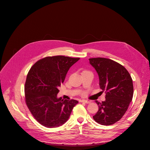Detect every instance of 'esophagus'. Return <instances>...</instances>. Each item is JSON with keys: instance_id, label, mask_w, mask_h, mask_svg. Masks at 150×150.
Wrapping results in <instances>:
<instances>
[{"instance_id": "1", "label": "esophagus", "mask_w": 150, "mask_h": 150, "mask_svg": "<svg viewBox=\"0 0 150 150\" xmlns=\"http://www.w3.org/2000/svg\"><path fill=\"white\" fill-rule=\"evenodd\" d=\"M81 103H87V104L90 103V102L89 101L85 100H81Z\"/></svg>"}]
</instances>
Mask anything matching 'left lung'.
<instances>
[{"mask_svg": "<svg viewBox=\"0 0 150 150\" xmlns=\"http://www.w3.org/2000/svg\"><path fill=\"white\" fill-rule=\"evenodd\" d=\"M89 60L98 75L100 88L105 93L104 101H96L98 110L93 119L102 125H113L123 117L132 100V79L123 66L113 60L94 57Z\"/></svg>", "mask_w": 150, "mask_h": 150, "instance_id": "1", "label": "left lung"}]
</instances>
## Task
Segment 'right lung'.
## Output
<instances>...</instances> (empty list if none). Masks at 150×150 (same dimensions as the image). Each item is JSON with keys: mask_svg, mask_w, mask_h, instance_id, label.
I'll return each mask as SVG.
<instances>
[{"mask_svg": "<svg viewBox=\"0 0 150 150\" xmlns=\"http://www.w3.org/2000/svg\"><path fill=\"white\" fill-rule=\"evenodd\" d=\"M79 59L64 56H47L30 68L25 83V100L34 119L46 127H57L69 119L75 100L57 98L69 69Z\"/></svg>", "mask_w": 150, "mask_h": 150, "instance_id": "add662e5", "label": "right lung"}]
</instances>
